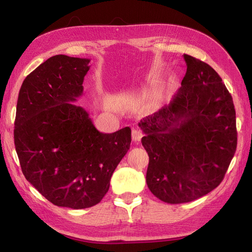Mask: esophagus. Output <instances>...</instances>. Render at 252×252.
Listing matches in <instances>:
<instances>
[{
  "label": "esophagus",
  "mask_w": 252,
  "mask_h": 252,
  "mask_svg": "<svg viewBox=\"0 0 252 252\" xmlns=\"http://www.w3.org/2000/svg\"><path fill=\"white\" fill-rule=\"evenodd\" d=\"M132 141L133 142H140L142 136H143V133L141 130H139V129H132Z\"/></svg>",
  "instance_id": "1"
}]
</instances>
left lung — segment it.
I'll return each mask as SVG.
<instances>
[{
    "mask_svg": "<svg viewBox=\"0 0 252 252\" xmlns=\"http://www.w3.org/2000/svg\"><path fill=\"white\" fill-rule=\"evenodd\" d=\"M187 71L168 105L141 120L146 182L158 199L192 202L223 181L236 150L232 96L211 66L184 55Z\"/></svg>",
    "mask_w": 252,
    "mask_h": 252,
    "instance_id": "obj_1",
    "label": "left lung"
}]
</instances>
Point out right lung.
<instances>
[{
    "label": "right lung",
    "mask_w": 252,
    "mask_h": 252,
    "mask_svg": "<svg viewBox=\"0 0 252 252\" xmlns=\"http://www.w3.org/2000/svg\"><path fill=\"white\" fill-rule=\"evenodd\" d=\"M89 62L51 57L27 75L19 93L13 136L23 174L60 207L100 203L131 143L130 128L102 133L72 103L83 94Z\"/></svg>",
    "instance_id": "obj_1"
}]
</instances>
